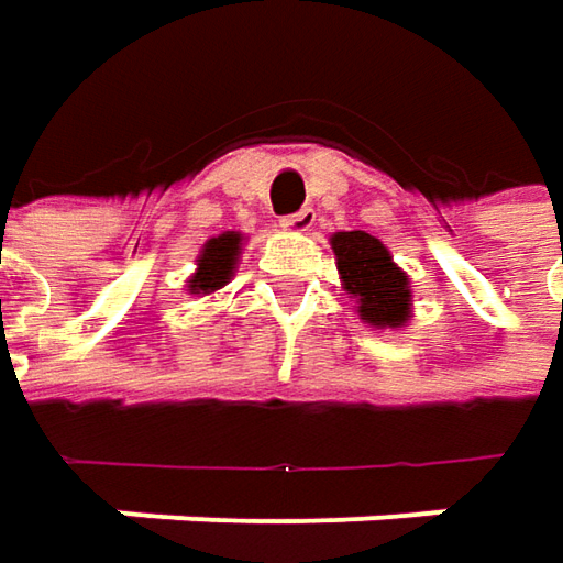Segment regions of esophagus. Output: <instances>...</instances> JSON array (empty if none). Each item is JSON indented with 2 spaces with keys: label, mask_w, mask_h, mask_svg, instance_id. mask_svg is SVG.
<instances>
[{
  "label": "esophagus",
  "mask_w": 563,
  "mask_h": 563,
  "mask_svg": "<svg viewBox=\"0 0 563 563\" xmlns=\"http://www.w3.org/2000/svg\"><path fill=\"white\" fill-rule=\"evenodd\" d=\"M313 221H317V211L313 209H300L278 218L282 231H291V234H303V231H310V228H313Z\"/></svg>",
  "instance_id": "34e87169"
}]
</instances>
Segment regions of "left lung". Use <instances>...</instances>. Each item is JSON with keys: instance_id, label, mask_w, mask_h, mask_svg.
Masks as SVG:
<instances>
[{"instance_id": "left-lung-1", "label": "left lung", "mask_w": 563, "mask_h": 563, "mask_svg": "<svg viewBox=\"0 0 563 563\" xmlns=\"http://www.w3.org/2000/svg\"><path fill=\"white\" fill-rule=\"evenodd\" d=\"M339 275L349 295L361 303V320L379 329H396L408 320V275L393 263L389 250L364 231H339L332 238Z\"/></svg>"}]
</instances>
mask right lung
<instances>
[{"label": "right lung", "mask_w": 563, "mask_h": 563, "mask_svg": "<svg viewBox=\"0 0 563 563\" xmlns=\"http://www.w3.org/2000/svg\"><path fill=\"white\" fill-rule=\"evenodd\" d=\"M238 253L240 234H234V231H228L221 238H211L206 243V250H202V256H199V272L192 275L189 291L192 295H211V291H218L231 278L234 266H238Z\"/></svg>", "instance_id": "1"}]
</instances>
